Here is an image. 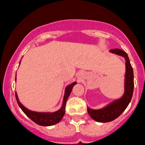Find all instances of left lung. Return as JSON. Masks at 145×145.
<instances>
[{"label":"left lung","instance_id":"8db88e82","mask_svg":"<svg viewBox=\"0 0 145 145\" xmlns=\"http://www.w3.org/2000/svg\"><path fill=\"white\" fill-rule=\"evenodd\" d=\"M110 52L124 57L126 59V75H125V92L121 99L115 100L108 106L99 110H93L87 108L89 114L94 120L100 123H108L119 117L130 102L134 89L133 69L126 52L120 49H113Z\"/></svg>","mask_w":145,"mask_h":145}]
</instances>
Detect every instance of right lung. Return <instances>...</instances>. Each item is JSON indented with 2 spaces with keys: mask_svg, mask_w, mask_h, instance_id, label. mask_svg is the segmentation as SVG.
Instances as JSON below:
<instances>
[{
  "mask_svg": "<svg viewBox=\"0 0 145 145\" xmlns=\"http://www.w3.org/2000/svg\"><path fill=\"white\" fill-rule=\"evenodd\" d=\"M20 63V62H19ZM77 84L76 82L72 83L70 85H68L65 89V95H64L63 99V103H62V106L61 108L59 109V110H57L56 112L53 113H40V112H35V111H32L27 109L25 107H24L20 101H19L17 94L16 93V99L17 103L19 105L22 111L30 118L32 121H34L35 123L38 124L40 126H52L55 124L58 123L59 122H60L62 117H63L65 112V105L67 99H68V96L70 95L71 92L72 90L73 86H74L75 84Z\"/></svg>",
  "mask_w": 145,
  "mask_h": 145,
  "instance_id": "1",
  "label": "right lung"
}]
</instances>
